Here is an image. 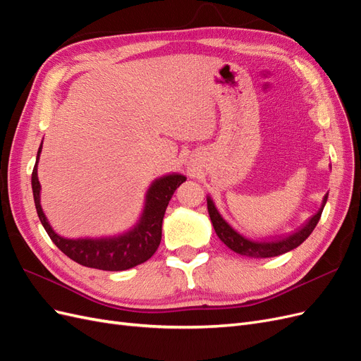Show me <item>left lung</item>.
<instances>
[{
  "mask_svg": "<svg viewBox=\"0 0 361 361\" xmlns=\"http://www.w3.org/2000/svg\"><path fill=\"white\" fill-rule=\"evenodd\" d=\"M326 197H329V194H325L322 207L318 211V214L313 215L312 220L305 224L301 231L295 232L293 235H290L285 239H281V241H271V243L250 241V239L235 232L233 228L223 220V216L220 215V212L216 211V207L211 199H207V212H209L211 221H212V226L215 228V233L218 235V238H220L228 248L233 250L235 253L248 256V257H255V259L276 257V256L288 253V251H290L293 248H297L300 244H302L305 239L310 236V233L313 232V228L316 227V224H318L319 218L322 215L324 206L326 203Z\"/></svg>",
  "mask_w": 361,
  "mask_h": 361,
  "instance_id": "obj_1",
  "label": "left lung"
}]
</instances>
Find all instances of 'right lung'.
Segmentation results:
<instances>
[{"instance_id": "1", "label": "right lung", "mask_w": 361, "mask_h": 361, "mask_svg": "<svg viewBox=\"0 0 361 361\" xmlns=\"http://www.w3.org/2000/svg\"><path fill=\"white\" fill-rule=\"evenodd\" d=\"M42 146L37 152L36 166L31 173V187L39 220L45 227L51 241L76 264L104 271H123L143 264L154 256L161 243L162 218L166 214L173 192L187 178L182 174H170L152 183L146 195V207L140 223L133 231L110 239H66L52 231L40 206V183L37 179V161Z\"/></svg>"}]
</instances>
